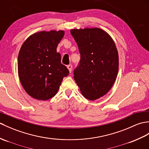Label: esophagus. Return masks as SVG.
<instances>
[{
    "label": "esophagus",
    "mask_w": 149,
    "mask_h": 149,
    "mask_svg": "<svg viewBox=\"0 0 149 149\" xmlns=\"http://www.w3.org/2000/svg\"><path fill=\"white\" fill-rule=\"evenodd\" d=\"M67 68H68V69L69 72H70V73H71L72 70V65H68V66H67Z\"/></svg>",
    "instance_id": "1"
}]
</instances>
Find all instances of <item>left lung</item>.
I'll return each mask as SVG.
<instances>
[{"instance_id":"1","label":"left lung","mask_w":149,"mask_h":149,"mask_svg":"<svg viewBox=\"0 0 149 149\" xmlns=\"http://www.w3.org/2000/svg\"><path fill=\"white\" fill-rule=\"evenodd\" d=\"M77 44L81 61L74 80L82 95L91 101L108 93L119 70V55L113 40L99 28L70 30Z\"/></svg>"}]
</instances>
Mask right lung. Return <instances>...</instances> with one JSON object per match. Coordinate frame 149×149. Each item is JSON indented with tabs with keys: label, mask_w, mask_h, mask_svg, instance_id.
Segmentation results:
<instances>
[{
	"label": "right lung",
	"mask_w": 149,
	"mask_h": 149,
	"mask_svg": "<svg viewBox=\"0 0 149 149\" xmlns=\"http://www.w3.org/2000/svg\"><path fill=\"white\" fill-rule=\"evenodd\" d=\"M63 30L40 31L25 40L19 51L18 72L23 89L31 97L47 100L56 94L67 68L56 52Z\"/></svg>",
	"instance_id": "right-lung-1"
}]
</instances>
